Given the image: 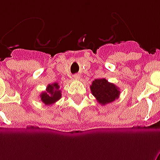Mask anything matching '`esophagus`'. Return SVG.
Here are the masks:
<instances>
[{
  "mask_svg": "<svg viewBox=\"0 0 160 160\" xmlns=\"http://www.w3.org/2000/svg\"><path fill=\"white\" fill-rule=\"evenodd\" d=\"M74 78H75V80H80V75L79 74H75V75H74Z\"/></svg>",
  "mask_w": 160,
  "mask_h": 160,
  "instance_id": "obj_1",
  "label": "esophagus"
}]
</instances>
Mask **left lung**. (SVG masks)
<instances>
[{"mask_svg": "<svg viewBox=\"0 0 160 160\" xmlns=\"http://www.w3.org/2000/svg\"><path fill=\"white\" fill-rule=\"evenodd\" d=\"M90 90L100 105H105L119 98V89L116 85L109 83L105 79H96L90 85Z\"/></svg>", "mask_w": 160, "mask_h": 160, "instance_id": "left-lung-1", "label": "left lung"}]
</instances>
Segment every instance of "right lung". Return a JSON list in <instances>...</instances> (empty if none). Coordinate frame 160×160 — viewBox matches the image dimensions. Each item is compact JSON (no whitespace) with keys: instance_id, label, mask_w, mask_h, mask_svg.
<instances>
[{"instance_id":"right-lung-1","label":"right lung","mask_w":160,"mask_h":160,"mask_svg":"<svg viewBox=\"0 0 160 160\" xmlns=\"http://www.w3.org/2000/svg\"><path fill=\"white\" fill-rule=\"evenodd\" d=\"M41 100L46 105H52L61 98V90H60V85L58 83H53L48 85L46 90L40 95Z\"/></svg>"}]
</instances>
